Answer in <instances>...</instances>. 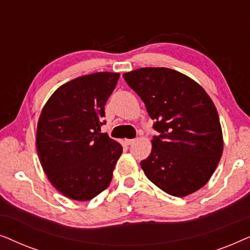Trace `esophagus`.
Returning a JSON list of instances; mask_svg holds the SVG:
<instances>
[{
	"mask_svg": "<svg viewBox=\"0 0 250 250\" xmlns=\"http://www.w3.org/2000/svg\"><path fill=\"white\" fill-rule=\"evenodd\" d=\"M134 142H135V139H126L125 140V143L127 146H131L132 143H134Z\"/></svg>",
	"mask_w": 250,
	"mask_h": 250,
	"instance_id": "34e87169",
	"label": "esophagus"
}]
</instances>
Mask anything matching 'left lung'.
<instances>
[{
    "mask_svg": "<svg viewBox=\"0 0 250 250\" xmlns=\"http://www.w3.org/2000/svg\"><path fill=\"white\" fill-rule=\"evenodd\" d=\"M145 102L153 128L146 176L174 197L199 190L213 175L223 152L214 102L197 82L169 68H140L123 75Z\"/></svg>",
    "mask_w": 250,
    "mask_h": 250,
    "instance_id": "obj_1",
    "label": "left lung"
}]
</instances>
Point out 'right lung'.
<instances>
[{"mask_svg": "<svg viewBox=\"0 0 250 250\" xmlns=\"http://www.w3.org/2000/svg\"><path fill=\"white\" fill-rule=\"evenodd\" d=\"M118 73H94L61 85L41 112L36 149L56 189L70 199L87 201L107 189L123 146L100 133L104 104Z\"/></svg>", "mask_w": 250, "mask_h": 250, "instance_id": "1", "label": "right lung"}]
</instances>
